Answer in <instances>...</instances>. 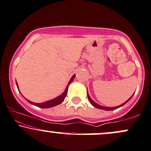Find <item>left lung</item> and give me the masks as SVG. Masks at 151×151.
Masks as SVG:
<instances>
[{
	"label": "left lung",
	"mask_w": 151,
	"mask_h": 151,
	"mask_svg": "<svg viewBox=\"0 0 151 151\" xmlns=\"http://www.w3.org/2000/svg\"><path fill=\"white\" fill-rule=\"evenodd\" d=\"M134 94H133V95H132V96H131V97L127 100V101H125V102H124V103H122V104H121L120 105H118V106H117V107H105V106H103V105H99V104H98V103H96V102H94L93 100L91 99V97L89 96V95H88V92H87V95H88V100H89L91 104L92 105H93V107H95V108H96L101 109V110H116V109L120 108V107L123 106V105L126 104V103H127L128 101H129V100H130L131 99H132V96H134Z\"/></svg>",
	"instance_id": "left-lung-1"
}]
</instances>
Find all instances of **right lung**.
I'll return each mask as SVG.
<instances>
[{"mask_svg":"<svg viewBox=\"0 0 151 151\" xmlns=\"http://www.w3.org/2000/svg\"><path fill=\"white\" fill-rule=\"evenodd\" d=\"M74 77H75V74H74V75L72 77V78H71V79H70V81H69V82H68V86H67L66 88H65V91L63 92V93H62L61 95L58 96V97L55 98V99L50 100V101H45V102L41 103H34V102H32V101H29V100H27V99H26L27 101H28L29 103H31V104L35 105V106H37V107H39V108H52V107L56 106V105L60 104V103H62L63 102V101H64L65 96H66L67 93H68V86H69V85H70V83H71V82H72V81H73V79H74ZM16 85H17V88H18V91H19V87H18V84H17V81H16ZM19 93H20V91H19Z\"/></svg>","mask_w":151,"mask_h":151,"instance_id":"obj_1","label":"right lung"}]
</instances>
